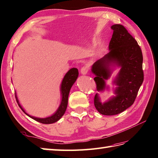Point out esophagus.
Segmentation results:
<instances>
[{"label":"esophagus","mask_w":158,"mask_h":158,"mask_svg":"<svg viewBox=\"0 0 158 158\" xmlns=\"http://www.w3.org/2000/svg\"><path fill=\"white\" fill-rule=\"evenodd\" d=\"M88 72V68L85 66H84L81 69V73L82 75H86Z\"/></svg>","instance_id":"esophagus-1"}]
</instances>
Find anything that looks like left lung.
<instances>
[{"label":"left lung","instance_id":"left-lung-1","mask_svg":"<svg viewBox=\"0 0 158 158\" xmlns=\"http://www.w3.org/2000/svg\"><path fill=\"white\" fill-rule=\"evenodd\" d=\"M113 34L109 44V52L95 62L91 72L99 92L108 90L106 80L111 77L116 67L120 69L113 81L114 96L102 102L99 94L94 98V105L100 114L106 116L123 112L134 103L143 81V55L138 44L123 25H113Z\"/></svg>","mask_w":158,"mask_h":158}]
</instances>
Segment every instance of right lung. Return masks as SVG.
<instances>
[{"label":"right lung","instance_id":"obj_1","mask_svg":"<svg viewBox=\"0 0 158 158\" xmlns=\"http://www.w3.org/2000/svg\"><path fill=\"white\" fill-rule=\"evenodd\" d=\"M79 72L78 69L76 68L71 69L64 76L63 79H62L61 85H60V94H61V101L59 106H58L56 111L52 115L50 116L46 117V118H38V117L32 116L31 115L28 114L25 111V110L22 108V106L19 104V100H18L17 94L15 93V98L16 100L18 103L21 109L23 110V112L27 115L29 117H30L32 119H34L39 123H41L42 124H52L57 122L59 120L62 116L64 115V114L67 110V104H68V98L69 94L70 92L71 88L73 86V84L76 81L78 77Z\"/></svg>","mask_w":158,"mask_h":158}]
</instances>
